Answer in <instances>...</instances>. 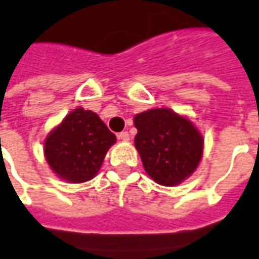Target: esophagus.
I'll use <instances>...</instances> for the list:
<instances>
[{"mask_svg":"<svg viewBox=\"0 0 259 259\" xmlns=\"http://www.w3.org/2000/svg\"><path fill=\"white\" fill-rule=\"evenodd\" d=\"M117 139L124 140V142H125V140H130V134H128L127 131L119 132V134H117Z\"/></svg>","mask_w":259,"mask_h":259,"instance_id":"1","label":"esophagus"}]
</instances>
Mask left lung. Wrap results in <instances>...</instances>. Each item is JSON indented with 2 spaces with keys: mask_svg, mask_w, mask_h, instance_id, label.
Segmentation results:
<instances>
[{
  "mask_svg": "<svg viewBox=\"0 0 259 259\" xmlns=\"http://www.w3.org/2000/svg\"><path fill=\"white\" fill-rule=\"evenodd\" d=\"M135 147L156 183L175 186L190 177L203 152V138L190 120L167 108L136 115Z\"/></svg>",
  "mask_w": 259,
  "mask_h": 259,
  "instance_id": "left-lung-1",
  "label": "left lung"
}]
</instances>
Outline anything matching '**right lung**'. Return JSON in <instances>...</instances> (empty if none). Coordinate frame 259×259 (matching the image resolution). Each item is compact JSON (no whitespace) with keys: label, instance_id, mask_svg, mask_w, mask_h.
<instances>
[{"label":"right lung","instance_id":"obj_1","mask_svg":"<svg viewBox=\"0 0 259 259\" xmlns=\"http://www.w3.org/2000/svg\"><path fill=\"white\" fill-rule=\"evenodd\" d=\"M116 136L92 111H72L45 140V156L60 178L72 183L92 179Z\"/></svg>","mask_w":259,"mask_h":259}]
</instances>
